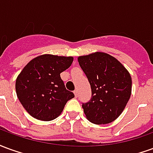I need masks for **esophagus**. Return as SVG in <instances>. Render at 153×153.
<instances>
[{
  "label": "esophagus",
  "mask_w": 153,
  "mask_h": 153,
  "mask_svg": "<svg viewBox=\"0 0 153 153\" xmlns=\"http://www.w3.org/2000/svg\"><path fill=\"white\" fill-rule=\"evenodd\" d=\"M74 96L77 97H78V94H79V92H78V90H74Z\"/></svg>",
  "instance_id": "1"
}]
</instances>
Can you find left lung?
I'll list each match as a JSON object with an SVG mask.
<instances>
[{"mask_svg":"<svg viewBox=\"0 0 153 153\" xmlns=\"http://www.w3.org/2000/svg\"><path fill=\"white\" fill-rule=\"evenodd\" d=\"M92 89V97L83 104L86 118L95 125H106L120 115L130 98L131 75L116 58L96 51L78 57Z\"/></svg>","mask_w":153,"mask_h":153,"instance_id":"8db88e82","label":"left lung"}]
</instances>
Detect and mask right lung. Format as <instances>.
I'll return each instance as SVG.
<instances>
[{"label": "right lung", "instance_id": "obj_1", "mask_svg": "<svg viewBox=\"0 0 153 153\" xmlns=\"http://www.w3.org/2000/svg\"><path fill=\"white\" fill-rule=\"evenodd\" d=\"M73 60V56L43 54L30 60L21 70L15 82L16 94L33 118L43 121L57 118L67 102L74 97L60 78V73Z\"/></svg>", "mask_w": 153, "mask_h": 153}]
</instances>
